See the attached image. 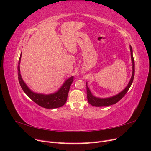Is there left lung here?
Segmentation results:
<instances>
[{
  "label": "left lung",
  "instance_id": "1",
  "mask_svg": "<svg viewBox=\"0 0 151 151\" xmlns=\"http://www.w3.org/2000/svg\"><path fill=\"white\" fill-rule=\"evenodd\" d=\"M130 54H131V59L132 62V75L131 77V79L129 81V84H128L127 86L123 89L122 91L115 96H113L109 97V98H100L95 97L91 93L90 89H89L88 86V83H86V89H87V97H88V101L90 104L92 105L93 106L96 107H100V106H110V105L114 104L118 102L127 93V91H129V88L133 83L134 75H135V62L134 59L133 57V52H132V48L131 46H130Z\"/></svg>",
  "mask_w": 151,
  "mask_h": 151
}]
</instances>
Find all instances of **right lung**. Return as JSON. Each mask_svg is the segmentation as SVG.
Here are the masks:
<instances>
[{
	"mask_svg": "<svg viewBox=\"0 0 151 151\" xmlns=\"http://www.w3.org/2000/svg\"><path fill=\"white\" fill-rule=\"evenodd\" d=\"M21 54L19 57V63L17 66L18 79L21 88L23 90L26 95L39 106L47 109H53L62 107L67 101L68 91H69L70 86L73 82V76L67 79L65 83L63 84L61 88L57 92L50 94H43L34 93L27 86L24 81L22 80L20 74V62Z\"/></svg>",
	"mask_w": 151,
	"mask_h": 151,
	"instance_id": "add662e5",
	"label": "right lung"
}]
</instances>
